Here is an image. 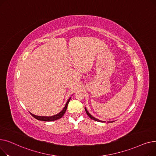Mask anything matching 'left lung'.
<instances>
[{
  "label": "left lung",
  "mask_w": 156,
  "mask_h": 156,
  "mask_svg": "<svg viewBox=\"0 0 156 156\" xmlns=\"http://www.w3.org/2000/svg\"><path fill=\"white\" fill-rule=\"evenodd\" d=\"M85 111H86V112H87V115L90 118L92 119H93V120H95V121H99V122H105V121H101V120H99V119H97V118H94V116H92L88 112V111H87V108H85ZM112 121H109V122H112Z\"/></svg>",
  "instance_id": "obj_1"
}]
</instances>
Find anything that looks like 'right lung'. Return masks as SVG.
Here are the masks:
<instances>
[{
  "mask_svg": "<svg viewBox=\"0 0 156 156\" xmlns=\"http://www.w3.org/2000/svg\"><path fill=\"white\" fill-rule=\"evenodd\" d=\"M71 99V97L69 98V99H68V101H67L66 104L65 106L64 107V108L62 109V110L59 112L58 114H55V115H54V116H37V115H35V114H32L30 112L31 115L34 117L35 119H38V120H40V121H55V120H57V119H60L61 118H62L64 114L66 112V111L67 109V108H68V103L69 102Z\"/></svg>",
  "mask_w": 156,
  "mask_h": 156,
  "instance_id": "right-lung-1",
  "label": "right lung"
}]
</instances>
